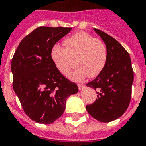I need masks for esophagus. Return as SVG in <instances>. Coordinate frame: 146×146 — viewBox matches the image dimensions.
<instances>
[{
    "label": "esophagus",
    "mask_w": 146,
    "mask_h": 146,
    "mask_svg": "<svg viewBox=\"0 0 146 146\" xmlns=\"http://www.w3.org/2000/svg\"><path fill=\"white\" fill-rule=\"evenodd\" d=\"M78 87L79 90L81 91V90H83L85 88V85H84V84H78Z\"/></svg>",
    "instance_id": "obj_1"
}]
</instances>
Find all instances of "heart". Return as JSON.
<instances>
[{
  "mask_svg": "<svg viewBox=\"0 0 146 146\" xmlns=\"http://www.w3.org/2000/svg\"><path fill=\"white\" fill-rule=\"evenodd\" d=\"M65 48L55 45L51 51V58L55 68L63 75H67L76 59V69L68 74L72 81H82L88 77L95 78L107 65L108 52L103 42L84 32H79L64 41Z\"/></svg>",
  "mask_w": 146,
  "mask_h": 146,
  "instance_id": "1",
  "label": "heart"
}]
</instances>
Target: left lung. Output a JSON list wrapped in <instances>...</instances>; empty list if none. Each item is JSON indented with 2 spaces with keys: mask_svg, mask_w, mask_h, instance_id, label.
<instances>
[{
  "mask_svg": "<svg viewBox=\"0 0 146 146\" xmlns=\"http://www.w3.org/2000/svg\"><path fill=\"white\" fill-rule=\"evenodd\" d=\"M94 30L107 46L108 58L104 71L87 84L97 91L98 99L86 109L93 118L108 123L118 119L128 108L134 74L129 54L121 44L101 30Z\"/></svg>",
  "mask_w": 146,
  "mask_h": 146,
  "instance_id": "1",
  "label": "left lung"
}]
</instances>
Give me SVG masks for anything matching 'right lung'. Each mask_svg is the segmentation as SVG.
<instances>
[{"label":"right lung","instance_id":"obj_1","mask_svg":"<svg viewBox=\"0 0 146 146\" xmlns=\"http://www.w3.org/2000/svg\"><path fill=\"white\" fill-rule=\"evenodd\" d=\"M71 30L38 27L22 39L12 58L14 92L25 113L39 123L50 124L58 119L67 98L78 91L76 84L65 78L51 58L53 46Z\"/></svg>","mask_w":146,"mask_h":146}]
</instances>
